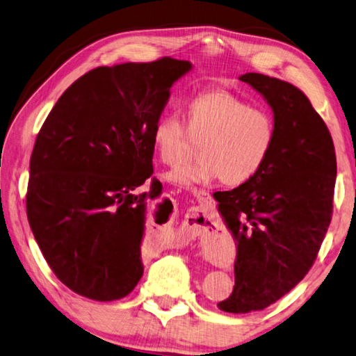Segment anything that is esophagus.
Wrapping results in <instances>:
<instances>
[{
  "instance_id": "obj_1",
  "label": "esophagus",
  "mask_w": 356,
  "mask_h": 356,
  "mask_svg": "<svg viewBox=\"0 0 356 356\" xmlns=\"http://www.w3.org/2000/svg\"><path fill=\"white\" fill-rule=\"evenodd\" d=\"M192 194H194V197L197 198V202H200V203H207L211 198L209 192H207L204 189H194L192 191Z\"/></svg>"
}]
</instances>
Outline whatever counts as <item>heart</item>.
<instances>
[{"label":"heart","mask_w":356,"mask_h":356,"mask_svg":"<svg viewBox=\"0 0 356 356\" xmlns=\"http://www.w3.org/2000/svg\"><path fill=\"white\" fill-rule=\"evenodd\" d=\"M189 122L178 112H167L153 124L156 153L165 164H175L188 152L191 136L203 139L200 159L183 164L167 175L179 186L192 188L223 178L229 186H241L257 177L269 159L277 128L266 109L253 108L232 92L208 90L191 99Z\"/></svg>","instance_id":"obj_1"}]
</instances>
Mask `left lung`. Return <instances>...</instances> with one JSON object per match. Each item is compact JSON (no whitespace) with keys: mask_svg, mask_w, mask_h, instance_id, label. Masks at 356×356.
Listing matches in <instances>:
<instances>
[{"mask_svg":"<svg viewBox=\"0 0 356 356\" xmlns=\"http://www.w3.org/2000/svg\"><path fill=\"white\" fill-rule=\"evenodd\" d=\"M273 111L277 137L257 177L219 192L234 241V289L217 307L245 314L275 303L313 267L332 222L336 154L332 134L305 93L261 73L239 78Z\"/></svg>","mask_w":356,"mask_h":356,"instance_id":"8db88e82","label":"left lung"}]
</instances>
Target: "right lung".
Here are the masks:
<instances>
[{
  "label": "right lung",
  "mask_w": 356,
  "mask_h": 356,
  "mask_svg": "<svg viewBox=\"0 0 356 356\" xmlns=\"http://www.w3.org/2000/svg\"><path fill=\"white\" fill-rule=\"evenodd\" d=\"M189 70L173 58L93 68L37 134L28 222L54 275L79 296L112 302L139 283L147 208L162 188L152 178L153 124Z\"/></svg>",
  "instance_id": "add662e5"
}]
</instances>
